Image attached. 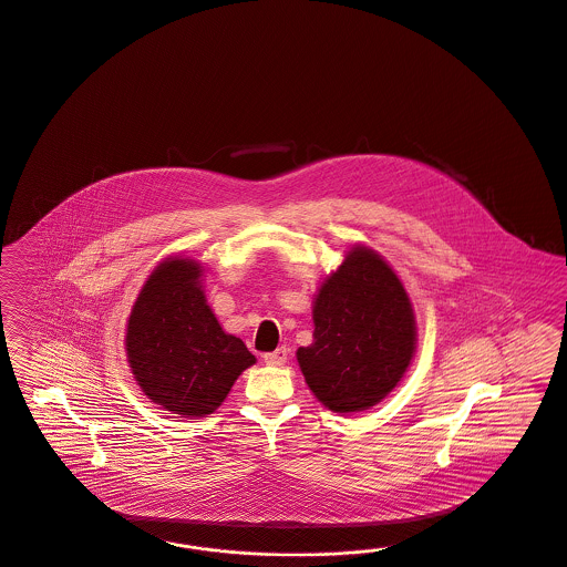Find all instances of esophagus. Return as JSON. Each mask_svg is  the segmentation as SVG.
Returning <instances> with one entry per match:
<instances>
[{
	"label": "esophagus",
	"mask_w": 567,
	"mask_h": 567,
	"mask_svg": "<svg viewBox=\"0 0 567 567\" xmlns=\"http://www.w3.org/2000/svg\"><path fill=\"white\" fill-rule=\"evenodd\" d=\"M287 355H289L287 348H278L274 352L264 353V362L272 364V367H280V364L287 362Z\"/></svg>",
	"instance_id": "1"
}]
</instances>
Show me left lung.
<instances>
[{"label": "left lung", "mask_w": 567, "mask_h": 567, "mask_svg": "<svg viewBox=\"0 0 567 567\" xmlns=\"http://www.w3.org/2000/svg\"><path fill=\"white\" fill-rule=\"evenodd\" d=\"M416 327L411 299L390 266L355 247L313 301V343L297 360L313 395L334 412L367 411L411 364Z\"/></svg>", "instance_id": "left-lung-1"}]
</instances>
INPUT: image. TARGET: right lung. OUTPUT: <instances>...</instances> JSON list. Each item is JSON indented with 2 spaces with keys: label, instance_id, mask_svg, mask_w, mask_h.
<instances>
[{
  "label": "right lung",
  "instance_id": "1",
  "mask_svg": "<svg viewBox=\"0 0 567 567\" xmlns=\"http://www.w3.org/2000/svg\"><path fill=\"white\" fill-rule=\"evenodd\" d=\"M198 278L193 259L163 261L137 295L125 334L137 385L165 411L190 419L212 414L255 364L247 346L221 331Z\"/></svg>",
  "mask_w": 567,
  "mask_h": 567
}]
</instances>
